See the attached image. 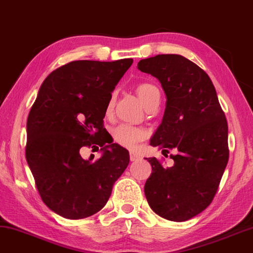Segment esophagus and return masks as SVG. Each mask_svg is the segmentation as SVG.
I'll return each instance as SVG.
<instances>
[{
    "label": "esophagus",
    "mask_w": 253,
    "mask_h": 253,
    "mask_svg": "<svg viewBox=\"0 0 253 253\" xmlns=\"http://www.w3.org/2000/svg\"><path fill=\"white\" fill-rule=\"evenodd\" d=\"M129 159H130V161H137V160L141 159V157H139L137 153L130 152V153H129Z\"/></svg>",
    "instance_id": "obj_1"
}]
</instances>
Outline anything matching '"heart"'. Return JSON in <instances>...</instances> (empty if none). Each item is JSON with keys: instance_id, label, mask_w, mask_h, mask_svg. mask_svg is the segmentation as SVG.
Segmentation results:
<instances>
[{"instance_id": "heart-1", "label": "heart", "mask_w": 253, "mask_h": 253, "mask_svg": "<svg viewBox=\"0 0 253 253\" xmlns=\"http://www.w3.org/2000/svg\"><path fill=\"white\" fill-rule=\"evenodd\" d=\"M136 94L138 96L139 101H141L142 104L146 108L149 104L153 102L154 100L160 97V92L156 86L152 84H149V83H142V84H138L136 86ZM115 103V97L112 95L109 100L108 105H107V112H110L114 108ZM114 138L115 141L120 144L122 146H125V148L131 149L134 148L135 144L138 141H141L143 137V133L137 128L127 126V125H120L115 128L114 133Z\"/></svg>"}]
</instances>
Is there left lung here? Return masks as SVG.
Masks as SVG:
<instances>
[{
	"mask_svg": "<svg viewBox=\"0 0 253 253\" xmlns=\"http://www.w3.org/2000/svg\"><path fill=\"white\" fill-rule=\"evenodd\" d=\"M159 79L167 101L163 123L150 144L174 160L166 167L149 158L152 172L144 193L160 217L185 221L202 212L217 193L228 163V126L205 70L178 54H158L137 63Z\"/></svg>",
	"mask_w": 253,
	"mask_h": 253,
	"instance_id": "1",
	"label": "left lung"
}]
</instances>
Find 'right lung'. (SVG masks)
Masks as SVG:
<instances>
[{"label": "right lung", "mask_w": 253, "mask_h": 253, "mask_svg": "<svg viewBox=\"0 0 253 253\" xmlns=\"http://www.w3.org/2000/svg\"><path fill=\"white\" fill-rule=\"evenodd\" d=\"M131 63L71 61L41 86L27 119L26 160L43 202L60 216L83 219L100 211L129 164L128 151L105 138L103 118L111 92ZM99 146L104 152L99 160L82 158L86 147Z\"/></svg>", "instance_id": "obj_1"}]
</instances>
